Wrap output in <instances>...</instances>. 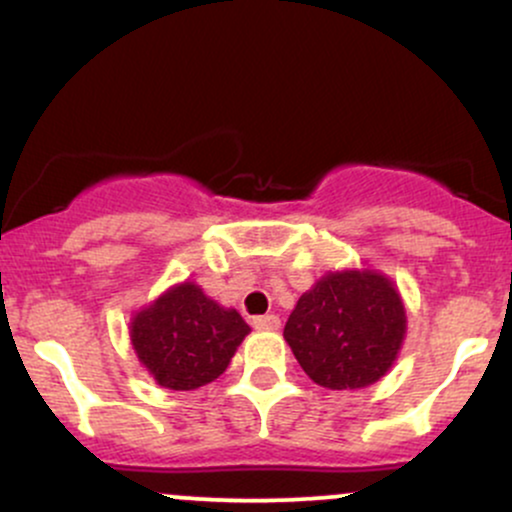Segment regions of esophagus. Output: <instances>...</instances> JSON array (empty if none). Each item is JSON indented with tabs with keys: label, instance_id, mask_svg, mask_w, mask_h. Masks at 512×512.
I'll return each instance as SVG.
<instances>
[{
	"label": "esophagus",
	"instance_id": "1",
	"mask_svg": "<svg viewBox=\"0 0 512 512\" xmlns=\"http://www.w3.org/2000/svg\"><path fill=\"white\" fill-rule=\"evenodd\" d=\"M279 317L276 315H260V317H252V327L255 330H279Z\"/></svg>",
	"mask_w": 512,
	"mask_h": 512
}]
</instances>
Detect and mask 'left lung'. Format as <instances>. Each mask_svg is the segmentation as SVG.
<instances>
[{"instance_id":"1","label":"left lung","mask_w":512,"mask_h":512,"mask_svg":"<svg viewBox=\"0 0 512 512\" xmlns=\"http://www.w3.org/2000/svg\"><path fill=\"white\" fill-rule=\"evenodd\" d=\"M407 334L397 286L370 269L322 276L298 298L284 339L313 383L361 390L392 368Z\"/></svg>"}]
</instances>
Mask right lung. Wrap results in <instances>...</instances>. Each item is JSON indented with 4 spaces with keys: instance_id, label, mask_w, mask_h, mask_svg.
<instances>
[{
    "instance_id": "add662e5",
    "label": "right lung",
    "mask_w": 512,
    "mask_h": 512,
    "mask_svg": "<svg viewBox=\"0 0 512 512\" xmlns=\"http://www.w3.org/2000/svg\"><path fill=\"white\" fill-rule=\"evenodd\" d=\"M248 332L238 310L221 308L192 281L168 289L129 325L134 354L168 390H197L219 378Z\"/></svg>"
}]
</instances>
